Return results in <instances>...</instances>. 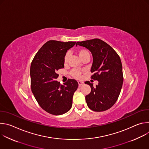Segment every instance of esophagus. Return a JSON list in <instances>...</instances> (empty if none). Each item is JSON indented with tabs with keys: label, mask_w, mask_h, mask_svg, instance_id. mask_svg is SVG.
<instances>
[{
	"label": "esophagus",
	"mask_w": 149,
	"mask_h": 149,
	"mask_svg": "<svg viewBox=\"0 0 149 149\" xmlns=\"http://www.w3.org/2000/svg\"><path fill=\"white\" fill-rule=\"evenodd\" d=\"M78 86L79 87H81V86H82V85L84 84V82H82V81H78Z\"/></svg>",
	"instance_id": "obj_1"
}]
</instances>
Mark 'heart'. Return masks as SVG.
Wrapping results in <instances>:
<instances>
[{
	"label": "heart",
	"instance_id": "1",
	"mask_svg": "<svg viewBox=\"0 0 149 149\" xmlns=\"http://www.w3.org/2000/svg\"><path fill=\"white\" fill-rule=\"evenodd\" d=\"M78 54L79 55V56L80 57V58L82 59L84 57L86 56L87 55H90L89 52L86 49H79L78 50ZM69 57H70V54L69 53H67L64 56V62L65 63H67L68 60H69ZM71 75H72V77H73L74 78H79L80 75H81V72L78 71L77 70H73L71 71Z\"/></svg>",
	"mask_w": 149,
	"mask_h": 149
}]
</instances>
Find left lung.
<instances>
[{
  "label": "left lung",
  "instance_id": "obj_1",
  "mask_svg": "<svg viewBox=\"0 0 149 149\" xmlns=\"http://www.w3.org/2000/svg\"><path fill=\"white\" fill-rule=\"evenodd\" d=\"M77 45L91 52L93 62L91 72L94 74L91 78L98 81L95 87L90 81L85 82L91 89V93L86 96L88 107L97 112L109 110L117 101L123 86L120 58L111 47L100 39L77 42Z\"/></svg>",
  "mask_w": 149,
  "mask_h": 149
}]
</instances>
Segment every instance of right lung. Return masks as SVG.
Here are the masks:
<instances>
[{"mask_svg": "<svg viewBox=\"0 0 149 149\" xmlns=\"http://www.w3.org/2000/svg\"><path fill=\"white\" fill-rule=\"evenodd\" d=\"M76 42L51 40L42 46L33 58L30 68L32 92L40 107L49 114L58 116L71 108L72 97L78 87L75 79L63 85L56 81V71L64 68V56Z\"/></svg>", "mask_w": 149, "mask_h": 149, "instance_id": "add662e5", "label": "right lung"}]
</instances>
